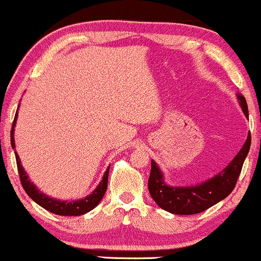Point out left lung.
<instances>
[{"label": "left lung", "mask_w": 261, "mask_h": 261, "mask_svg": "<svg viewBox=\"0 0 261 261\" xmlns=\"http://www.w3.org/2000/svg\"><path fill=\"white\" fill-rule=\"evenodd\" d=\"M239 104L249 119L248 104L240 93L236 94ZM251 144L250 132L245 143L238 154L222 171L211 178L191 186H171L165 181V176L154 161H150L148 190L154 202L163 210L173 215H192L207 210L232 192L239 178L244 161Z\"/></svg>", "instance_id": "left-lung-1"}]
</instances>
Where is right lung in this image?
I'll list each match as a JSON object with an SVG mask.
<instances>
[{"label":"right lung","instance_id":"add662e5","mask_svg":"<svg viewBox=\"0 0 261 261\" xmlns=\"http://www.w3.org/2000/svg\"><path fill=\"white\" fill-rule=\"evenodd\" d=\"M17 115H18V109L15 114V120H13L12 129H11V147L15 149V127L16 122H17ZM16 155V163H17L18 173H20V179L21 184H22L23 190L26 191L29 196L41 207H44L45 210L53 212L55 215H60V216H80V215H84L87 212L93 210L94 207L98 206V203L100 202L101 198H103L104 193H106L107 187H108V174H109V166L107 168L106 173L103 174V178L99 182V185L96 186V189L90 193V195L85 196L84 198H80V200H59V198L50 197V196L45 195L44 192L39 190V187H36V185H34V182L30 181L28 173L23 170L22 165H21L20 157H18L17 153L15 152Z\"/></svg>","mask_w":261,"mask_h":261}]
</instances>
